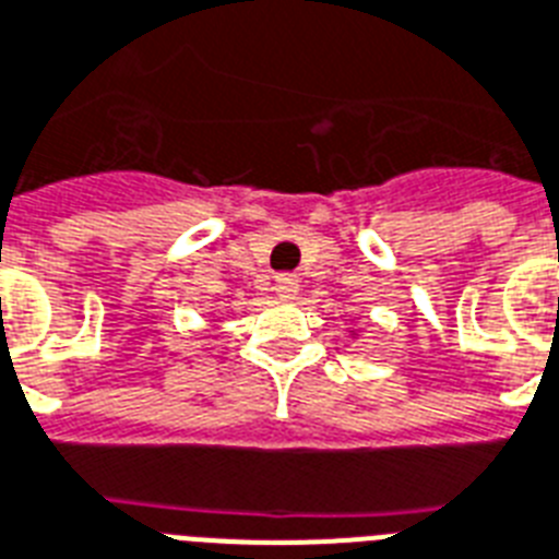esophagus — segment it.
I'll list each match as a JSON object with an SVG mask.
<instances>
[{
	"label": "esophagus",
	"instance_id": "1",
	"mask_svg": "<svg viewBox=\"0 0 559 559\" xmlns=\"http://www.w3.org/2000/svg\"><path fill=\"white\" fill-rule=\"evenodd\" d=\"M275 289H278V295L281 298H295V295H298V278H295V275H278V278H275Z\"/></svg>",
	"mask_w": 559,
	"mask_h": 559
}]
</instances>
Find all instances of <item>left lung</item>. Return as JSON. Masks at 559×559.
Listing matches in <instances>:
<instances>
[{"instance_id": "obj_1", "label": "left lung", "mask_w": 559, "mask_h": 559, "mask_svg": "<svg viewBox=\"0 0 559 559\" xmlns=\"http://www.w3.org/2000/svg\"><path fill=\"white\" fill-rule=\"evenodd\" d=\"M350 333H353V330H350ZM353 335H356V333H353Z\"/></svg>"}]
</instances>
